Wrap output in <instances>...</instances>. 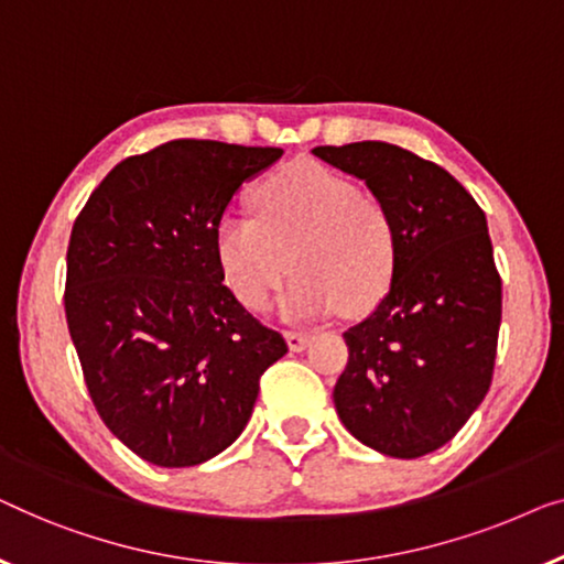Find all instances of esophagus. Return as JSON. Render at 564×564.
<instances>
[{"instance_id": "esophagus-1", "label": "esophagus", "mask_w": 564, "mask_h": 564, "mask_svg": "<svg viewBox=\"0 0 564 564\" xmlns=\"http://www.w3.org/2000/svg\"><path fill=\"white\" fill-rule=\"evenodd\" d=\"M308 339H312V335H306V332H285V343H289L293 352L304 350V347L308 345Z\"/></svg>"}]
</instances>
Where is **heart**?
Listing matches in <instances>:
<instances>
[{"instance_id": "1", "label": "heart", "mask_w": 564, "mask_h": 564, "mask_svg": "<svg viewBox=\"0 0 564 564\" xmlns=\"http://www.w3.org/2000/svg\"><path fill=\"white\" fill-rule=\"evenodd\" d=\"M252 202L256 214L225 212L214 227L219 271L252 312L271 306L289 263L296 279L281 314L293 322L322 319L339 306L360 314L391 285L399 258L393 219L350 178L299 163L260 184Z\"/></svg>"}]
</instances>
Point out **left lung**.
Listing matches in <instances>:
<instances>
[{
    "mask_svg": "<svg viewBox=\"0 0 564 564\" xmlns=\"http://www.w3.org/2000/svg\"><path fill=\"white\" fill-rule=\"evenodd\" d=\"M312 153L360 178L399 240L386 296L343 335L350 360L335 409L380 455H430L463 430L494 378L501 275L486 214L447 171L399 145L365 140Z\"/></svg>",
    "mask_w": 564,
    "mask_h": 564,
    "instance_id": "left-lung-1",
    "label": "left lung"
}]
</instances>
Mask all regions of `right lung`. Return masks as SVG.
Here are the masks:
<instances>
[{
	"label": "right lung",
	"mask_w": 564,
	"mask_h": 564,
	"mask_svg": "<svg viewBox=\"0 0 564 564\" xmlns=\"http://www.w3.org/2000/svg\"><path fill=\"white\" fill-rule=\"evenodd\" d=\"M281 148L171 140L115 165L68 242L66 319L109 432L158 467L240 437L260 376L289 352L225 285L214 227Z\"/></svg>",
	"instance_id": "obj_1"
}]
</instances>
